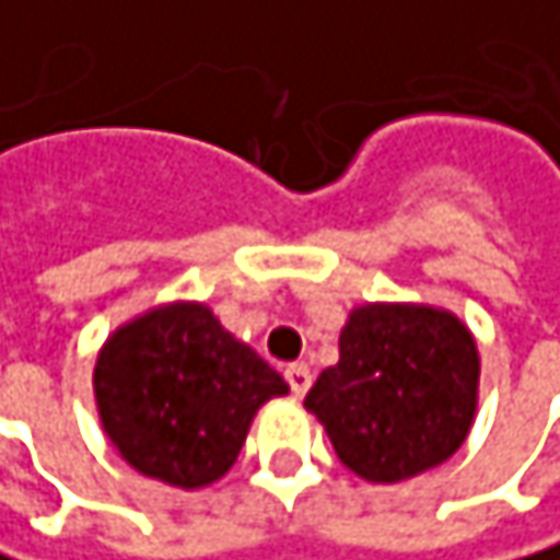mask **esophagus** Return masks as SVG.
I'll use <instances>...</instances> for the list:
<instances>
[{
    "instance_id": "obj_1",
    "label": "esophagus",
    "mask_w": 560,
    "mask_h": 560,
    "mask_svg": "<svg viewBox=\"0 0 560 560\" xmlns=\"http://www.w3.org/2000/svg\"><path fill=\"white\" fill-rule=\"evenodd\" d=\"M285 381H289V387H292L295 397H305L308 387H312V371H308V364H292V368H285Z\"/></svg>"
}]
</instances>
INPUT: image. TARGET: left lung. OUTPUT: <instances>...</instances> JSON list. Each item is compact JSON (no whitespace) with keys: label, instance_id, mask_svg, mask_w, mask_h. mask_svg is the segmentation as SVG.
<instances>
[{"label":"left lung","instance_id":"obj_1","mask_svg":"<svg viewBox=\"0 0 560 560\" xmlns=\"http://www.w3.org/2000/svg\"><path fill=\"white\" fill-rule=\"evenodd\" d=\"M479 351L469 328L427 305H364L341 331V361L305 397L338 459L368 482L446 463L469 436Z\"/></svg>","mask_w":560,"mask_h":560}]
</instances>
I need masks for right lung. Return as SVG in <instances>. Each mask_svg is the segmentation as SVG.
Listing matches in <instances>:
<instances>
[{
  "mask_svg": "<svg viewBox=\"0 0 560 560\" xmlns=\"http://www.w3.org/2000/svg\"><path fill=\"white\" fill-rule=\"evenodd\" d=\"M289 384L206 305H166L117 328L97 354L104 433L143 476L199 489L222 479L261 404Z\"/></svg>",
  "mask_w": 560,
  "mask_h": 560,
  "instance_id": "add662e5",
  "label": "right lung"
}]
</instances>
